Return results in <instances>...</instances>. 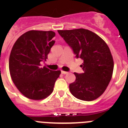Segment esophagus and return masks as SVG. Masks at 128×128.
<instances>
[{"label": "esophagus", "mask_w": 128, "mask_h": 128, "mask_svg": "<svg viewBox=\"0 0 128 128\" xmlns=\"http://www.w3.org/2000/svg\"><path fill=\"white\" fill-rule=\"evenodd\" d=\"M62 74H68V72H65V71H63V70H62Z\"/></svg>", "instance_id": "esophagus-1"}]
</instances>
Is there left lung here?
Instances as JSON below:
<instances>
[{"label":"left lung","mask_w":128,"mask_h":128,"mask_svg":"<svg viewBox=\"0 0 128 128\" xmlns=\"http://www.w3.org/2000/svg\"><path fill=\"white\" fill-rule=\"evenodd\" d=\"M72 48L77 58L83 60L80 65L84 73L75 72L76 78L69 85L70 92L77 99L92 101L106 90L112 78L114 60L106 43L89 30H58Z\"/></svg>","instance_id":"8db88e82"}]
</instances>
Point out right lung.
Returning <instances> with one entry per match:
<instances>
[{
    "instance_id": "right-lung-1",
    "label": "right lung",
    "mask_w": 128,
    "mask_h": 128,
    "mask_svg": "<svg viewBox=\"0 0 128 128\" xmlns=\"http://www.w3.org/2000/svg\"><path fill=\"white\" fill-rule=\"evenodd\" d=\"M52 31L30 30L17 39L10 51L9 72L12 82L26 98L41 100L53 91L60 70L53 71L40 66L54 44Z\"/></svg>"
}]
</instances>
